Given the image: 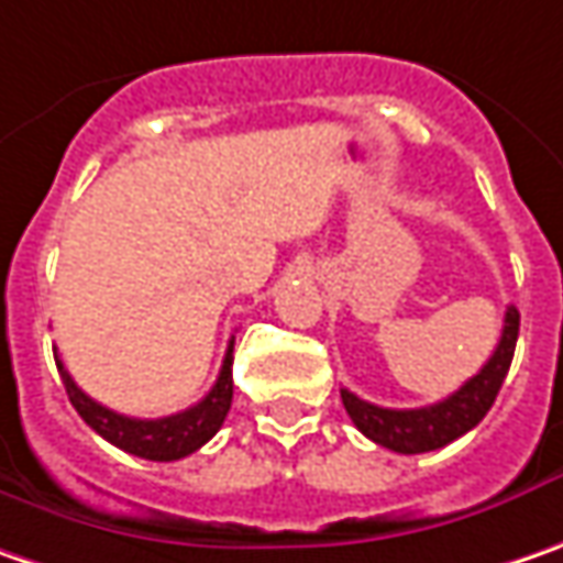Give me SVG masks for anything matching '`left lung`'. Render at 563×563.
<instances>
[{"label":"left lung","mask_w":563,"mask_h":563,"mask_svg":"<svg viewBox=\"0 0 563 563\" xmlns=\"http://www.w3.org/2000/svg\"><path fill=\"white\" fill-rule=\"evenodd\" d=\"M517 333H520V311L510 306L504 314L501 340H498L492 358L478 368V375H473L460 390H453L451 397H444L438 404L419 406V409H384V406L355 397L343 387L340 390L343 406H346L353 426L387 451H438L485 419V412L492 409L504 378H507L510 358L517 350Z\"/></svg>","instance_id":"obj_1"}]
</instances>
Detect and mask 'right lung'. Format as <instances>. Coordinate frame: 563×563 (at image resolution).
<instances>
[{
  "label": "right lung",
  "instance_id": "1",
  "mask_svg": "<svg viewBox=\"0 0 563 563\" xmlns=\"http://www.w3.org/2000/svg\"><path fill=\"white\" fill-rule=\"evenodd\" d=\"M233 343L235 340H230L217 384L210 387L208 397L183 409V412H176V416H163V419H132V416L112 412L103 404L87 397L85 390L71 380V375L65 372L59 358H56V365H59L62 384H65V394H68L71 406L100 438H107L119 451L135 453L141 460L169 463V460H183L188 453L198 451L201 444H208L223 426V419L233 406Z\"/></svg>",
  "mask_w": 563,
  "mask_h": 563
}]
</instances>
